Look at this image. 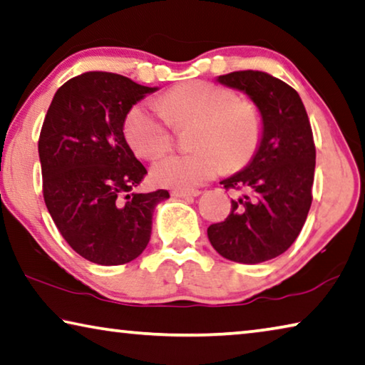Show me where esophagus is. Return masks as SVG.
Returning <instances> with one entry per match:
<instances>
[{"mask_svg":"<svg viewBox=\"0 0 365 365\" xmlns=\"http://www.w3.org/2000/svg\"><path fill=\"white\" fill-rule=\"evenodd\" d=\"M200 193V190H173L172 196H175V198H193V196H198Z\"/></svg>","mask_w":365,"mask_h":365,"instance_id":"esophagus-1","label":"esophagus"}]
</instances>
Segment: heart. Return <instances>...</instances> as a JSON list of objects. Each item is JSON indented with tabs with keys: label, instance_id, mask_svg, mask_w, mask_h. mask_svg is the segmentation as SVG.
<instances>
[{
	"label": "heart",
	"instance_id": "obj_1",
	"mask_svg": "<svg viewBox=\"0 0 365 365\" xmlns=\"http://www.w3.org/2000/svg\"><path fill=\"white\" fill-rule=\"evenodd\" d=\"M193 123V151L167 154L154 162L153 178L162 187L192 190L224 169L239 170L257 154L263 136L259 108L210 81L175 86L158 106L138 103L125 118V136L136 154L155 158L169 149L172 127Z\"/></svg>",
	"mask_w": 365,
	"mask_h": 365
}]
</instances>
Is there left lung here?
<instances>
[{
    "mask_svg": "<svg viewBox=\"0 0 365 365\" xmlns=\"http://www.w3.org/2000/svg\"><path fill=\"white\" fill-rule=\"evenodd\" d=\"M250 97L263 118L257 154L244 170L221 182L245 192L232 200L230 214L207 227L219 255L257 264L284 253L302 230L312 205L315 143L296 89L263 71H234L217 78Z\"/></svg>",
    "mask_w": 365,
    "mask_h": 365,
    "instance_id": "1",
    "label": "left lung"
}]
</instances>
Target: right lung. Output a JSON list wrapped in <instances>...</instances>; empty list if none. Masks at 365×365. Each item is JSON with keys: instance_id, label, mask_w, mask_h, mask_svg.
<instances>
[{"instance_id": "add662e5", "label": "right lung", "mask_w": 365, "mask_h": 365, "mask_svg": "<svg viewBox=\"0 0 365 365\" xmlns=\"http://www.w3.org/2000/svg\"><path fill=\"white\" fill-rule=\"evenodd\" d=\"M158 88L121 74L89 71L66 81L38 138L43 200L68 245L92 263L138 258L151 239L153 212L167 190L136 193L148 170L128 146L131 107Z\"/></svg>"}]
</instances>
